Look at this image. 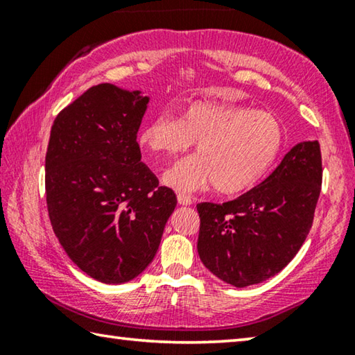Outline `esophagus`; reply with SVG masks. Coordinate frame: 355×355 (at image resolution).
<instances>
[{
  "label": "esophagus",
  "mask_w": 355,
  "mask_h": 355,
  "mask_svg": "<svg viewBox=\"0 0 355 355\" xmlns=\"http://www.w3.org/2000/svg\"><path fill=\"white\" fill-rule=\"evenodd\" d=\"M177 200H178L180 205L188 207V205H191V203H192V197L188 196V194H184V192H178V194H177Z\"/></svg>",
  "instance_id": "obj_1"
}]
</instances>
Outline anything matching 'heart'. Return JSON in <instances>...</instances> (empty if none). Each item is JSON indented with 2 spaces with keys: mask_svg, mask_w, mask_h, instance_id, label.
Returning a JSON list of instances; mask_svg holds the SVG:
<instances>
[{
  "mask_svg": "<svg viewBox=\"0 0 355 355\" xmlns=\"http://www.w3.org/2000/svg\"><path fill=\"white\" fill-rule=\"evenodd\" d=\"M141 146L156 158H175L197 144V153L164 173L178 191L214 186L236 196L261 182L284 144V125L272 112L219 101H192L182 119L164 111L141 130Z\"/></svg>",
  "mask_w": 355,
  "mask_h": 355,
  "instance_id": "obj_1",
  "label": "heart"
}]
</instances>
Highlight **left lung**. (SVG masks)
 <instances>
[{
  "label": "left lung",
  "instance_id": "left-lung-1",
  "mask_svg": "<svg viewBox=\"0 0 355 355\" xmlns=\"http://www.w3.org/2000/svg\"><path fill=\"white\" fill-rule=\"evenodd\" d=\"M321 180L320 142L304 141L238 199L222 205L199 203L197 252L205 268L236 288L279 274L309 235Z\"/></svg>",
  "mask_w": 355,
  "mask_h": 355
}]
</instances>
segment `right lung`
<instances>
[{"mask_svg": "<svg viewBox=\"0 0 355 355\" xmlns=\"http://www.w3.org/2000/svg\"><path fill=\"white\" fill-rule=\"evenodd\" d=\"M148 101L103 83L51 127L45 189L53 230L70 260L101 284H127L146 271L177 205L141 163L136 137Z\"/></svg>", "mask_w": 355, "mask_h": 355, "instance_id": "obj_1", "label": "right lung"}]
</instances>
